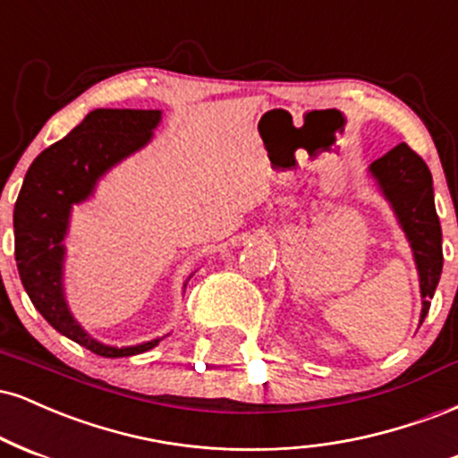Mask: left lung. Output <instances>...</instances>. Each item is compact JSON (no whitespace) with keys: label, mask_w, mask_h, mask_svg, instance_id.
<instances>
[{"label":"left lung","mask_w":458,"mask_h":458,"mask_svg":"<svg viewBox=\"0 0 458 458\" xmlns=\"http://www.w3.org/2000/svg\"><path fill=\"white\" fill-rule=\"evenodd\" d=\"M369 174L377 184L381 197L390 203L396 223L410 242L418 278H420L422 324L431 309V300L444 267L442 225L435 209L431 171L410 145L401 143L370 163Z\"/></svg>","instance_id":"1"}]
</instances>
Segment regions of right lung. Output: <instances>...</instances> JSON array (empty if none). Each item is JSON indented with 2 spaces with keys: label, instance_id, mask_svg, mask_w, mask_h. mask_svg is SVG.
I'll use <instances>...</instances> for the list:
<instances>
[{
  "label": "right lung",
  "instance_id": "right-lung-1",
  "mask_svg": "<svg viewBox=\"0 0 458 458\" xmlns=\"http://www.w3.org/2000/svg\"><path fill=\"white\" fill-rule=\"evenodd\" d=\"M160 120L163 111L158 109L89 111L62 141L36 156L14 203L16 267L31 304L59 335L102 358L137 356L158 345L163 336L131 347H111L91 338L74 319L64 289V240L70 214L94 195L100 177L152 141Z\"/></svg>",
  "mask_w": 458,
  "mask_h": 458
}]
</instances>
